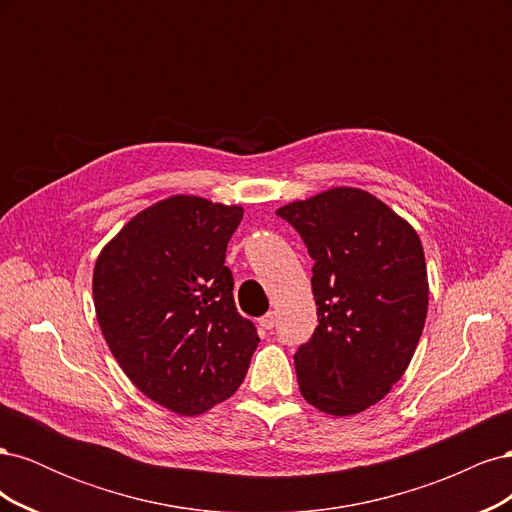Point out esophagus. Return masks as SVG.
Returning <instances> with one entry per match:
<instances>
[{
    "label": "esophagus",
    "mask_w": 512,
    "mask_h": 512,
    "mask_svg": "<svg viewBox=\"0 0 512 512\" xmlns=\"http://www.w3.org/2000/svg\"><path fill=\"white\" fill-rule=\"evenodd\" d=\"M258 327L265 329V331H271L275 327V314L269 312V314H265L262 318H258Z\"/></svg>",
    "instance_id": "34e87169"
}]
</instances>
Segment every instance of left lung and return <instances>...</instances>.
<instances>
[{
    "mask_svg": "<svg viewBox=\"0 0 512 512\" xmlns=\"http://www.w3.org/2000/svg\"><path fill=\"white\" fill-rule=\"evenodd\" d=\"M314 258L318 327L294 354L307 404L350 416L404 376L421 339L429 282L416 230L359 188L324 190L275 211Z\"/></svg>",
    "mask_w": 512,
    "mask_h": 512,
    "instance_id": "left-lung-1",
    "label": "left lung"
}]
</instances>
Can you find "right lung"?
<instances>
[{
	"label": "right lung",
	"mask_w": 512,
	"mask_h": 512,
	"mask_svg": "<svg viewBox=\"0 0 512 512\" xmlns=\"http://www.w3.org/2000/svg\"><path fill=\"white\" fill-rule=\"evenodd\" d=\"M241 205L175 194L136 213L94 267L100 331L151 401L196 416L235 395L260 342L224 265Z\"/></svg>",
	"instance_id": "1"
}]
</instances>
